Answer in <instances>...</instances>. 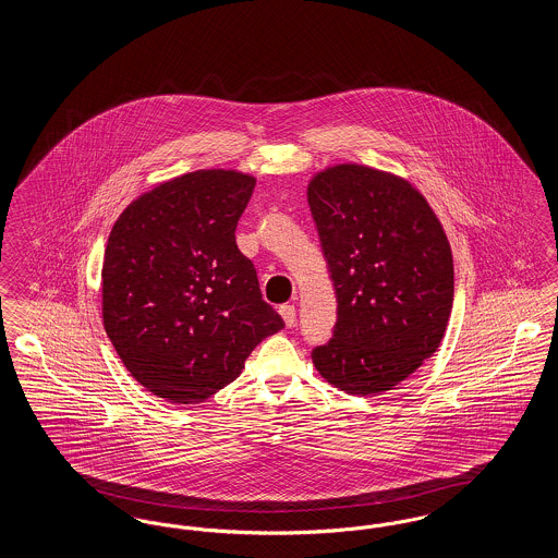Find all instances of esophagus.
Returning a JSON list of instances; mask_svg holds the SVG:
<instances>
[{
    "label": "esophagus",
    "mask_w": 558,
    "mask_h": 558,
    "mask_svg": "<svg viewBox=\"0 0 558 558\" xmlns=\"http://www.w3.org/2000/svg\"><path fill=\"white\" fill-rule=\"evenodd\" d=\"M280 316L284 319V324L292 328L296 324V312H294V305H282L280 307Z\"/></svg>",
    "instance_id": "1"
}]
</instances>
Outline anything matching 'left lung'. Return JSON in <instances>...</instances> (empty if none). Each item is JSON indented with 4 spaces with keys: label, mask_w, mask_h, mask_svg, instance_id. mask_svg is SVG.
Wrapping results in <instances>:
<instances>
[{
    "label": "left lung",
    "mask_w": 558,
    "mask_h": 558,
    "mask_svg": "<svg viewBox=\"0 0 558 558\" xmlns=\"http://www.w3.org/2000/svg\"><path fill=\"white\" fill-rule=\"evenodd\" d=\"M337 296L332 337L314 347L319 374L351 396L393 389L444 339L453 303L450 242L405 180L337 165L307 187Z\"/></svg>",
    "instance_id": "1"
}]
</instances>
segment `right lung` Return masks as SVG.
I'll return each mask as SVG.
<instances>
[{
	"label": "right lung",
	"instance_id": "obj_1",
	"mask_svg": "<svg viewBox=\"0 0 558 558\" xmlns=\"http://www.w3.org/2000/svg\"><path fill=\"white\" fill-rule=\"evenodd\" d=\"M255 178L194 171L142 194L108 236L102 318L133 378L175 403L230 385L251 351L284 328L236 246Z\"/></svg>",
	"mask_w": 558,
	"mask_h": 558
}]
</instances>
